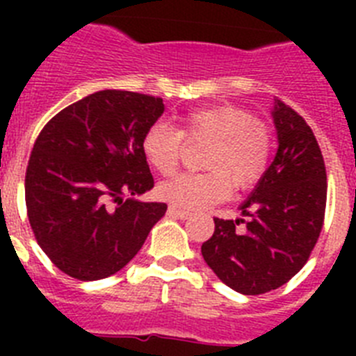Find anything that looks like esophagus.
<instances>
[{"label":"esophagus","instance_id":"34e87169","mask_svg":"<svg viewBox=\"0 0 356 356\" xmlns=\"http://www.w3.org/2000/svg\"><path fill=\"white\" fill-rule=\"evenodd\" d=\"M168 213L171 217H178V219H187V217L191 216V212H188V210H181V209H178V207H169Z\"/></svg>","mask_w":356,"mask_h":356}]
</instances>
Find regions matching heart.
I'll list each match as a JSON object with an SVG mask.
<instances>
[{"label":"heart","mask_w":356,"mask_h":356,"mask_svg":"<svg viewBox=\"0 0 356 356\" xmlns=\"http://www.w3.org/2000/svg\"><path fill=\"white\" fill-rule=\"evenodd\" d=\"M185 139L210 143L201 160L205 172H184L159 187V196L176 207L203 209L226 200L229 188L253 187L266 172L271 134L244 108L234 105L191 110L181 130L155 122L143 137V155L151 168L169 176L180 165Z\"/></svg>","instance_id":"b5f03b06"}]
</instances>
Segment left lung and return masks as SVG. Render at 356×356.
<instances>
[{"label":"left lung","instance_id":"obj_1","mask_svg":"<svg viewBox=\"0 0 356 356\" xmlns=\"http://www.w3.org/2000/svg\"><path fill=\"white\" fill-rule=\"evenodd\" d=\"M273 119L278 151L241 205L248 221L213 217L216 229L201 246L217 278L246 296L275 291L298 275L325 222L326 168L312 128L280 99ZM241 222L247 228L238 232Z\"/></svg>","mask_w":356,"mask_h":356}]
</instances>
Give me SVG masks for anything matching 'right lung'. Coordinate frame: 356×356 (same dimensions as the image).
Wrapping results in <instances>:
<instances>
[{
    "mask_svg": "<svg viewBox=\"0 0 356 356\" xmlns=\"http://www.w3.org/2000/svg\"><path fill=\"white\" fill-rule=\"evenodd\" d=\"M162 114V97L99 90L40 130L24 178L28 221L48 259L71 278L118 273L168 210L135 200L155 185L143 137Z\"/></svg>",
    "mask_w": 356,
    "mask_h": 356,
    "instance_id": "obj_1",
    "label": "right lung"
}]
</instances>
